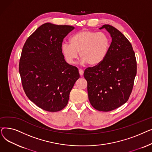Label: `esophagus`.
<instances>
[{"label":"esophagus","mask_w":152,"mask_h":152,"mask_svg":"<svg viewBox=\"0 0 152 152\" xmlns=\"http://www.w3.org/2000/svg\"><path fill=\"white\" fill-rule=\"evenodd\" d=\"M79 75H80L81 76H83V73H84V71L81 69H79Z\"/></svg>","instance_id":"obj_1"}]
</instances>
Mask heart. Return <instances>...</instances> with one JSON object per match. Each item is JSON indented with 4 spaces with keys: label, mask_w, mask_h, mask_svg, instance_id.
<instances>
[{
    "label": "heart",
    "mask_w": 152,
    "mask_h": 152,
    "mask_svg": "<svg viewBox=\"0 0 152 152\" xmlns=\"http://www.w3.org/2000/svg\"><path fill=\"white\" fill-rule=\"evenodd\" d=\"M69 44L61 45V52L66 61L73 64L77 58V53L83 63L96 66L103 61L109 51L110 40L104 33L83 30L73 34Z\"/></svg>",
    "instance_id": "obj_1"
}]
</instances>
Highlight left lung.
Instances as JSON below:
<instances>
[{
    "mask_svg": "<svg viewBox=\"0 0 152 152\" xmlns=\"http://www.w3.org/2000/svg\"><path fill=\"white\" fill-rule=\"evenodd\" d=\"M103 28L111 37L109 51L102 63L87 68L84 76L92 106L99 111H110L129 99L137 73V63L131 44L121 32L109 25L99 29Z\"/></svg>",
    "mask_w": 152,
    "mask_h": 152,
    "instance_id": "1",
    "label": "left lung"
}]
</instances>
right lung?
Masks as SVG:
<instances>
[{"instance_id": "add662e5", "label": "right lung", "mask_w": 152, "mask_h": 152, "mask_svg": "<svg viewBox=\"0 0 152 152\" xmlns=\"http://www.w3.org/2000/svg\"><path fill=\"white\" fill-rule=\"evenodd\" d=\"M74 29L46 23L23 47L19 72L23 89L29 99L44 110L55 112L65 108L79 78L78 69L66 62L61 52L63 39Z\"/></svg>"}]
</instances>
